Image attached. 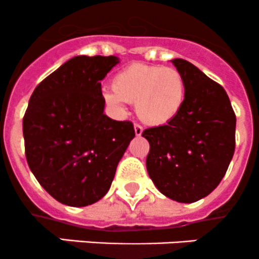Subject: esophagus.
<instances>
[{"instance_id": "esophagus-1", "label": "esophagus", "mask_w": 259, "mask_h": 259, "mask_svg": "<svg viewBox=\"0 0 259 259\" xmlns=\"http://www.w3.org/2000/svg\"><path fill=\"white\" fill-rule=\"evenodd\" d=\"M142 132H143L142 126H140V124H135V133H136V136H141V135H142Z\"/></svg>"}]
</instances>
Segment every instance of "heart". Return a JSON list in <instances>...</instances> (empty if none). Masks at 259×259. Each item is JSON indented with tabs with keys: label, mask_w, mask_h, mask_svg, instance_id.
Wrapping results in <instances>:
<instances>
[{
	"label": "heart",
	"mask_w": 259,
	"mask_h": 259,
	"mask_svg": "<svg viewBox=\"0 0 259 259\" xmlns=\"http://www.w3.org/2000/svg\"><path fill=\"white\" fill-rule=\"evenodd\" d=\"M112 91L104 93L107 103L116 108H121L123 102L135 103L141 121L162 126L183 108L186 85L178 69L136 63L113 76Z\"/></svg>",
	"instance_id": "heart-1"
}]
</instances>
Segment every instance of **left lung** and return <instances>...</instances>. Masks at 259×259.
<instances>
[{
    "mask_svg": "<svg viewBox=\"0 0 259 259\" xmlns=\"http://www.w3.org/2000/svg\"><path fill=\"white\" fill-rule=\"evenodd\" d=\"M171 61L185 80V101L172 121L142 132L150 143L146 166L163 195L194 203L224 178L234 153L237 119L220 84L184 59Z\"/></svg>",
    "mask_w": 259,
    "mask_h": 259,
    "instance_id": "left-lung-1",
    "label": "left lung"
}]
</instances>
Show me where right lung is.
<instances>
[{
  "label": "right lung",
  "mask_w": 259,
  "mask_h": 259,
  "mask_svg": "<svg viewBox=\"0 0 259 259\" xmlns=\"http://www.w3.org/2000/svg\"><path fill=\"white\" fill-rule=\"evenodd\" d=\"M116 56H75L35 88L25 112V155L40 185L59 203L87 206L111 188L135 137L130 121L103 113L101 80Z\"/></svg>",
  "instance_id": "add662e5"
}]
</instances>
